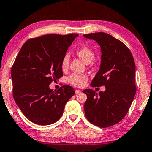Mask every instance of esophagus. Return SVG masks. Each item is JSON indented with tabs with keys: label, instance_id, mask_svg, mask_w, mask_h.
<instances>
[{
	"label": "esophagus",
	"instance_id": "34e87169",
	"mask_svg": "<svg viewBox=\"0 0 152 152\" xmlns=\"http://www.w3.org/2000/svg\"><path fill=\"white\" fill-rule=\"evenodd\" d=\"M75 93H76V94H79V93H81V91H80V90H75Z\"/></svg>",
	"mask_w": 152,
	"mask_h": 152
}]
</instances>
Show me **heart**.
Returning a JSON list of instances; mask_svg holds the SVG:
<instances>
[{
  "label": "heart",
  "mask_w": 152,
  "mask_h": 152,
  "mask_svg": "<svg viewBox=\"0 0 152 152\" xmlns=\"http://www.w3.org/2000/svg\"><path fill=\"white\" fill-rule=\"evenodd\" d=\"M77 54L86 64H89L95 57V53L94 51L87 45H83L79 48L77 50ZM69 53H66L61 59V69L63 70H66L69 67ZM87 80L88 77L85 74L73 73L67 78L68 82L77 87H83Z\"/></svg>",
  "instance_id": "b5f03b06"
}]
</instances>
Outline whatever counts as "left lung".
Masks as SVG:
<instances>
[{"mask_svg": "<svg viewBox=\"0 0 152 152\" xmlns=\"http://www.w3.org/2000/svg\"><path fill=\"white\" fill-rule=\"evenodd\" d=\"M101 46V64L91 86H104V92L85 89V116L91 124L100 128L112 126L124 118L136 92V65L130 50L124 43L108 34H84Z\"/></svg>", "mask_w": 152, "mask_h": 152, "instance_id": "1", "label": "left lung"}]
</instances>
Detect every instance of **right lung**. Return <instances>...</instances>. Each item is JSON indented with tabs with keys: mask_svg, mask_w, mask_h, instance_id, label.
Returning <instances> with one entry per match:
<instances>
[{
	"mask_svg": "<svg viewBox=\"0 0 152 152\" xmlns=\"http://www.w3.org/2000/svg\"><path fill=\"white\" fill-rule=\"evenodd\" d=\"M77 36L48 34L31 38L16 56L11 69L14 99L24 115L36 124L58 121L75 94L69 85L53 91L49 85L63 76L61 59Z\"/></svg>",
	"mask_w": 152,
	"mask_h": 152,
	"instance_id": "add662e5",
	"label": "right lung"
}]
</instances>
